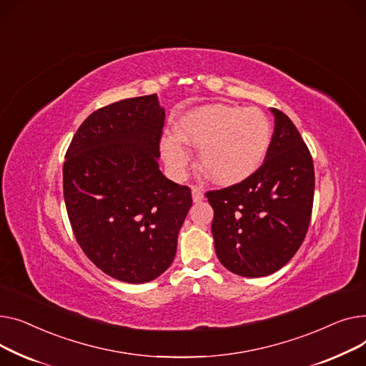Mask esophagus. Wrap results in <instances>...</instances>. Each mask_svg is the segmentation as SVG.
Here are the masks:
<instances>
[{"label":"esophagus","instance_id":"esophagus-1","mask_svg":"<svg viewBox=\"0 0 366 366\" xmlns=\"http://www.w3.org/2000/svg\"><path fill=\"white\" fill-rule=\"evenodd\" d=\"M192 199L193 202H201L204 199V192L199 187H192Z\"/></svg>","mask_w":366,"mask_h":366}]
</instances>
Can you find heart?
<instances>
[{"label":"heart","mask_w":366,"mask_h":366,"mask_svg":"<svg viewBox=\"0 0 366 366\" xmlns=\"http://www.w3.org/2000/svg\"><path fill=\"white\" fill-rule=\"evenodd\" d=\"M272 128L254 107L212 103L192 107L177 121V132L161 137V154L174 176L190 161L189 147H199V165L217 184L232 186L251 177L267 155Z\"/></svg>","instance_id":"b5f03b06"}]
</instances>
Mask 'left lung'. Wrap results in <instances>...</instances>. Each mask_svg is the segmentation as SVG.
<instances>
[{
  "mask_svg": "<svg viewBox=\"0 0 366 366\" xmlns=\"http://www.w3.org/2000/svg\"><path fill=\"white\" fill-rule=\"evenodd\" d=\"M274 132L263 165L247 180L207 193L220 263L234 274L262 277L284 267L309 229L315 169L292 121L270 107Z\"/></svg>",
  "mask_w": 366,
  "mask_h": 366,
  "instance_id": "1",
  "label": "left lung"
}]
</instances>
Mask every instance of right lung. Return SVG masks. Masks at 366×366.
Masks as SVG:
<instances>
[{
  "mask_svg": "<svg viewBox=\"0 0 366 366\" xmlns=\"http://www.w3.org/2000/svg\"><path fill=\"white\" fill-rule=\"evenodd\" d=\"M165 109L158 96L104 106L75 133L63 164V195L75 238L106 274L154 281L173 263L192 205L190 189L159 169Z\"/></svg>",
  "mask_w": 366,
  "mask_h": 366,
  "instance_id": "obj_1",
  "label": "right lung"
}]
</instances>
